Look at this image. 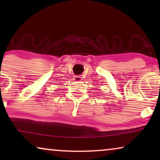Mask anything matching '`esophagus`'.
<instances>
[{
  "label": "esophagus",
  "instance_id": "1",
  "mask_svg": "<svg viewBox=\"0 0 160 160\" xmlns=\"http://www.w3.org/2000/svg\"><path fill=\"white\" fill-rule=\"evenodd\" d=\"M74 80L79 82V81H82V77L80 76H74Z\"/></svg>",
  "mask_w": 160,
  "mask_h": 160
}]
</instances>
